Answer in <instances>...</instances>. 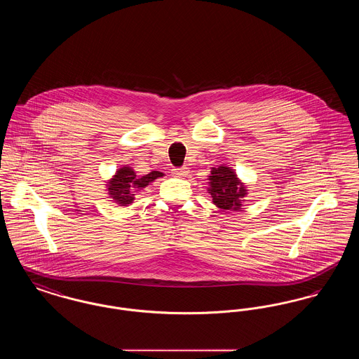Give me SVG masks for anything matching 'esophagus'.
<instances>
[{
	"label": "esophagus",
	"mask_w": 359,
	"mask_h": 359,
	"mask_svg": "<svg viewBox=\"0 0 359 359\" xmlns=\"http://www.w3.org/2000/svg\"><path fill=\"white\" fill-rule=\"evenodd\" d=\"M172 172H173V175H176V176H186L188 173V168L187 167H177V168H173Z\"/></svg>",
	"instance_id": "esophagus-1"
}]
</instances>
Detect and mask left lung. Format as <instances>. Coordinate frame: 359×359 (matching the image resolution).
Returning a JSON list of instances; mask_svg holds the SVG:
<instances>
[{
    "label": "left lung",
    "mask_w": 359,
    "mask_h": 359,
    "mask_svg": "<svg viewBox=\"0 0 359 359\" xmlns=\"http://www.w3.org/2000/svg\"><path fill=\"white\" fill-rule=\"evenodd\" d=\"M210 180L208 191L214 205L230 211L239 210L241 199L246 195V189L237 179L234 171L227 167L212 168Z\"/></svg>",
    "instance_id": "1"
}]
</instances>
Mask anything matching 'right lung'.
<instances>
[{
    "label": "right lung",
    "instance_id": "obj_1",
    "mask_svg": "<svg viewBox=\"0 0 359 359\" xmlns=\"http://www.w3.org/2000/svg\"><path fill=\"white\" fill-rule=\"evenodd\" d=\"M160 176H163L161 172L152 171L138 179L132 168L123 167L118 170L117 175L110 180L109 194L118 205H130L132 201L135 199L133 192L136 191L137 188L147 187L151 182H154V179H157Z\"/></svg>",
    "mask_w": 359,
    "mask_h": 359
}]
</instances>
